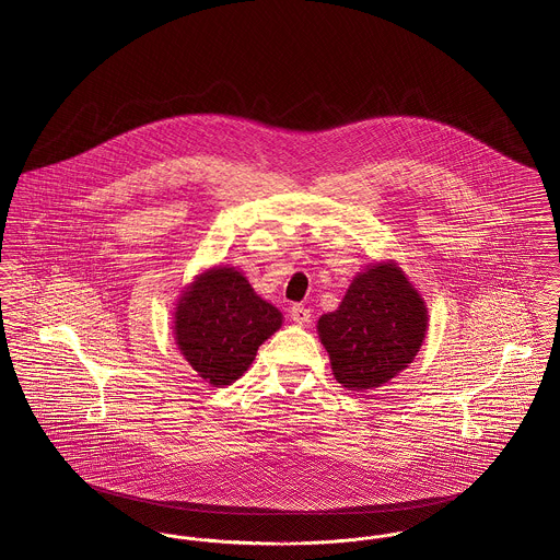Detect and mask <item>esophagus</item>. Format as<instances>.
Segmentation results:
<instances>
[{
    "label": "esophagus",
    "mask_w": 560,
    "mask_h": 560,
    "mask_svg": "<svg viewBox=\"0 0 560 560\" xmlns=\"http://www.w3.org/2000/svg\"><path fill=\"white\" fill-rule=\"evenodd\" d=\"M290 317L296 324H308L311 322V308H306L304 304H292L290 306Z\"/></svg>",
    "instance_id": "34e87169"
}]
</instances>
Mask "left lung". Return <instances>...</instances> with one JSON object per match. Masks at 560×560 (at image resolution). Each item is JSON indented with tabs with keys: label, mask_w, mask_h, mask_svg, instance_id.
Returning a JSON list of instances; mask_svg holds the SVG:
<instances>
[{
	"label": "left lung",
	"mask_w": 560,
	"mask_h": 560,
	"mask_svg": "<svg viewBox=\"0 0 560 560\" xmlns=\"http://www.w3.org/2000/svg\"><path fill=\"white\" fill-rule=\"evenodd\" d=\"M427 328V304L396 261L355 275L339 308L317 322L332 375L355 392L384 386L407 369Z\"/></svg>",
	"instance_id": "1"
}]
</instances>
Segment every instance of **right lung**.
<instances>
[{
	"mask_svg": "<svg viewBox=\"0 0 560 560\" xmlns=\"http://www.w3.org/2000/svg\"><path fill=\"white\" fill-rule=\"evenodd\" d=\"M283 315L259 299L234 266L196 277L174 311V339L191 369L211 386H230L256 360L259 345L281 328Z\"/></svg>",
	"mask_w": 560,
	"mask_h": 560,
	"instance_id": "add662e5",
	"label": "right lung"
}]
</instances>
